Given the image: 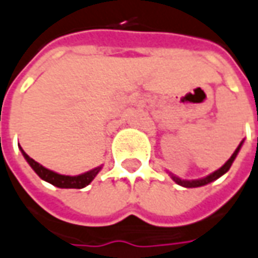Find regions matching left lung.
<instances>
[{
    "mask_svg": "<svg viewBox=\"0 0 258 258\" xmlns=\"http://www.w3.org/2000/svg\"><path fill=\"white\" fill-rule=\"evenodd\" d=\"M243 142H240V145L237 146V149L234 150V153L232 154V157L227 160L226 163L223 164V166L219 168V170H216V171H214L212 174H209V175H207L205 178H201V180H192V181H185V180H181V178H178V177H175V175H171V178H173L178 185H182V186H186V188H195V186H202V185H207V184H209V182H212V181L218 180L221 175H223L225 173H227V170L230 168V166H232V163L234 161V159H236V156H237V153H239V150H240V146Z\"/></svg>",
    "mask_w": 258,
    "mask_h": 258,
    "instance_id": "8db88e82",
    "label": "left lung"
}]
</instances>
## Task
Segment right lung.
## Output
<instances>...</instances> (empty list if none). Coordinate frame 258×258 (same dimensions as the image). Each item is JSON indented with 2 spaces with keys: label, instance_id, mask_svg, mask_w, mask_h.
I'll use <instances>...</instances> for the list:
<instances>
[{
  "label": "right lung",
  "instance_id": "obj_1",
  "mask_svg": "<svg viewBox=\"0 0 258 258\" xmlns=\"http://www.w3.org/2000/svg\"><path fill=\"white\" fill-rule=\"evenodd\" d=\"M21 152L24 154V157L26 159V161L29 163V166L35 170V173L42 178V180L47 181V182H50L51 185L58 186V188H84L85 185H88L90 182H91L94 178H95V175L99 173V170H101V167H97V168H94L91 171H87V173L81 174V175H61V174L54 173V171H50V170H47V168H44L43 166H40L37 161L29 157L26 153L22 150V147H21Z\"/></svg>",
  "mask_w": 258,
  "mask_h": 258
}]
</instances>
